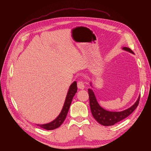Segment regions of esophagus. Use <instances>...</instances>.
Returning a JSON list of instances; mask_svg holds the SVG:
<instances>
[{
	"label": "esophagus",
	"mask_w": 151,
	"mask_h": 151,
	"mask_svg": "<svg viewBox=\"0 0 151 151\" xmlns=\"http://www.w3.org/2000/svg\"><path fill=\"white\" fill-rule=\"evenodd\" d=\"M84 83L83 81H78L77 82V88L80 89H84Z\"/></svg>",
	"instance_id": "obj_1"
}]
</instances>
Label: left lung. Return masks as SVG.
I'll return each instance as SVG.
<instances>
[{"label":"left lung","mask_w":151,"mask_h":151,"mask_svg":"<svg viewBox=\"0 0 151 151\" xmlns=\"http://www.w3.org/2000/svg\"><path fill=\"white\" fill-rule=\"evenodd\" d=\"M123 49L134 54L133 51L129 48L123 47ZM88 94L89 98L90 108L92 115L96 120L100 123V124L104 126L113 125L115 123L125 119L128 116H129L135 110V108L137 107L140 97V95L135 103L130 108L122 111L114 112L105 110V109L100 106L97 102L96 99L93 91L91 89H88Z\"/></svg>","instance_id":"left-lung-1"}]
</instances>
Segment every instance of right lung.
<instances>
[{
	"mask_svg": "<svg viewBox=\"0 0 151 151\" xmlns=\"http://www.w3.org/2000/svg\"><path fill=\"white\" fill-rule=\"evenodd\" d=\"M77 83L75 81L70 85V88L68 89V93L67 94V97L65 99L64 105H63V107L62 108V110L60 115H58V116L55 120H54L53 122L49 123H47V124L37 125L46 130H54L60 127L65 119L67 113L68 111V109H69L70 106L71 104L73 97L74 96V95L77 93Z\"/></svg>",
	"mask_w": 151,
	"mask_h": 151,
	"instance_id": "1",
	"label": "right lung"
}]
</instances>
